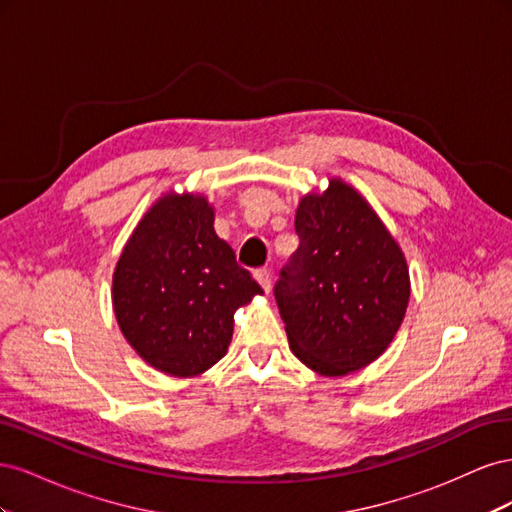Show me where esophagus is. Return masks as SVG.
<instances>
[{"label": "esophagus", "mask_w": 512, "mask_h": 512, "mask_svg": "<svg viewBox=\"0 0 512 512\" xmlns=\"http://www.w3.org/2000/svg\"><path fill=\"white\" fill-rule=\"evenodd\" d=\"M254 277H256V282L260 284V288L269 294V292H271V286H273V275H271V271H269V269H258V271L254 273Z\"/></svg>", "instance_id": "34e87169"}]
</instances>
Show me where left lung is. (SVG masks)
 Segmentation results:
<instances>
[{
	"label": "left lung",
	"mask_w": 512,
	"mask_h": 512,
	"mask_svg": "<svg viewBox=\"0 0 512 512\" xmlns=\"http://www.w3.org/2000/svg\"><path fill=\"white\" fill-rule=\"evenodd\" d=\"M294 228L299 250L275 286L290 350L320 376L352 374L374 363L404 322L406 256L367 198L339 177L299 200Z\"/></svg>",
	"instance_id": "1"
}]
</instances>
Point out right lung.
Wrapping results in <instances>:
<instances>
[{"instance_id":"right-lung-1","label":"right lung","mask_w":512,"mask_h":512,"mask_svg":"<svg viewBox=\"0 0 512 512\" xmlns=\"http://www.w3.org/2000/svg\"><path fill=\"white\" fill-rule=\"evenodd\" d=\"M213 222L205 194L170 190L145 211L113 271L123 337L147 365L173 378H194L218 363L235 312L262 294Z\"/></svg>"}]
</instances>
